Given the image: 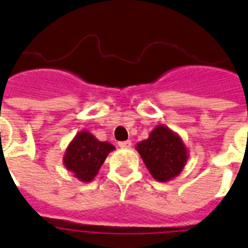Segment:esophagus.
<instances>
[{
    "label": "esophagus",
    "instance_id": "esophagus-1",
    "mask_svg": "<svg viewBox=\"0 0 248 248\" xmlns=\"http://www.w3.org/2000/svg\"><path fill=\"white\" fill-rule=\"evenodd\" d=\"M119 146L122 147V149H129L130 146H132V142L130 141H123L119 142Z\"/></svg>",
    "mask_w": 248,
    "mask_h": 248
}]
</instances>
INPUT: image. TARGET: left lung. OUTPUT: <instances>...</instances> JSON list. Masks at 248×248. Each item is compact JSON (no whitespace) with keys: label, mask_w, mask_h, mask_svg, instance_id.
I'll use <instances>...</instances> for the list:
<instances>
[{"label":"left lung","mask_w":248,"mask_h":248,"mask_svg":"<svg viewBox=\"0 0 248 248\" xmlns=\"http://www.w3.org/2000/svg\"><path fill=\"white\" fill-rule=\"evenodd\" d=\"M136 150L151 176L159 182L177 177L189 159L182 138L167 125H158L151 130L147 140L138 142Z\"/></svg>","instance_id":"obj_1"}]
</instances>
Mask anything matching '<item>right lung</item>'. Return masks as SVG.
Returning <instances> with one entry per match:
<instances>
[{
    "instance_id": "1",
    "label": "right lung",
    "mask_w": 248,
    "mask_h": 248,
    "mask_svg": "<svg viewBox=\"0 0 248 248\" xmlns=\"http://www.w3.org/2000/svg\"><path fill=\"white\" fill-rule=\"evenodd\" d=\"M115 150L110 142L98 141L88 130H81L67 146L63 164L81 182L93 181L107 155Z\"/></svg>"
}]
</instances>
